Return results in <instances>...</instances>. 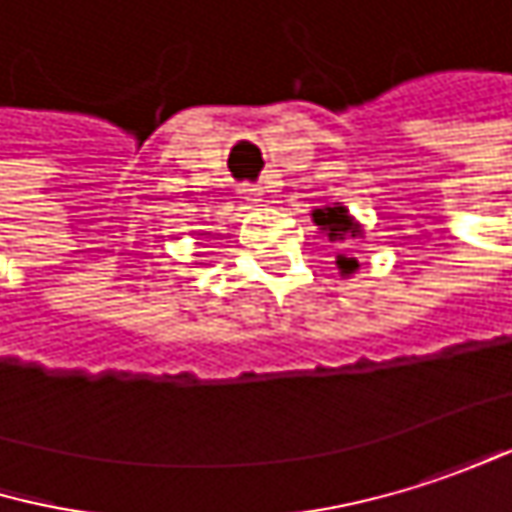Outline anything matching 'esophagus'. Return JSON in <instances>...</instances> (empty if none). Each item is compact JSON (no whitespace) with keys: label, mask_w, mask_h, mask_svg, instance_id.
Here are the masks:
<instances>
[{"label":"esophagus","mask_w":512,"mask_h":512,"mask_svg":"<svg viewBox=\"0 0 512 512\" xmlns=\"http://www.w3.org/2000/svg\"><path fill=\"white\" fill-rule=\"evenodd\" d=\"M239 194H242L245 200H261V197H264V188H261V185H254V182H242V185H239Z\"/></svg>","instance_id":"1"}]
</instances>
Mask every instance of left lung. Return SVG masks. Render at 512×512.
Listing matches in <instances>:
<instances>
[{
	"instance_id": "left-lung-1",
	"label": "left lung",
	"mask_w": 512,
	"mask_h": 512,
	"mask_svg": "<svg viewBox=\"0 0 512 512\" xmlns=\"http://www.w3.org/2000/svg\"><path fill=\"white\" fill-rule=\"evenodd\" d=\"M312 218H315V224L330 236V242H342V239H354V236H360L363 233V227L351 218V212L345 209V206H339V203H333V206H321V209H315L312 212ZM339 270L345 273V276H351L354 270H357V261L354 258H345V254H339Z\"/></svg>"
}]
</instances>
